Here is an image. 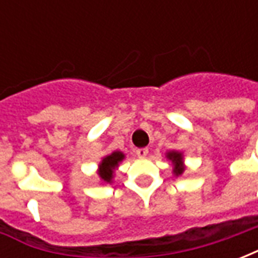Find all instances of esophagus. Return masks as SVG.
Returning <instances> with one entry per match:
<instances>
[{"mask_svg": "<svg viewBox=\"0 0 258 258\" xmlns=\"http://www.w3.org/2000/svg\"><path fill=\"white\" fill-rule=\"evenodd\" d=\"M148 153H149L148 148H140V149H137V156L138 157H146Z\"/></svg>", "mask_w": 258, "mask_h": 258, "instance_id": "1", "label": "esophagus"}]
</instances>
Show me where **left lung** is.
Wrapping results in <instances>:
<instances>
[{"instance_id":"left-lung-1","label":"left lung","mask_w":258,"mask_h":258,"mask_svg":"<svg viewBox=\"0 0 258 258\" xmlns=\"http://www.w3.org/2000/svg\"><path fill=\"white\" fill-rule=\"evenodd\" d=\"M167 159L168 160H171L173 163V173L178 177L181 174L185 171V167H184V159H182V153L181 152H175V151H171L167 153Z\"/></svg>"}]
</instances>
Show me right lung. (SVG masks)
<instances>
[{
    "mask_svg": "<svg viewBox=\"0 0 258 258\" xmlns=\"http://www.w3.org/2000/svg\"><path fill=\"white\" fill-rule=\"evenodd\" d=\"M124 153L120 151H116L107 155L102 159V162L99 163V168H98V175L99 178L103 181V182H112L113 174H114V170L117 168L118 163L123 162Z\"/></svg>",
    "mask_w": 258,
    "mask_h": 258,
    "instance_id": "1",
    "label": "right lung"
}]
</instances>
